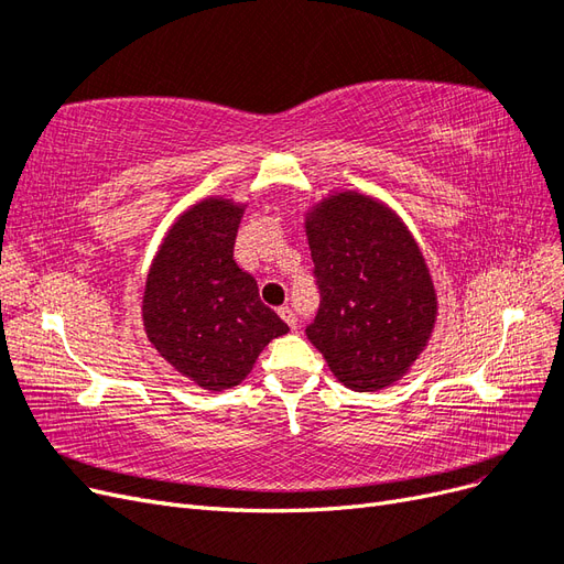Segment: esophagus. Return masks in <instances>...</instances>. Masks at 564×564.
<instances>
[{"label": "esophagus", "instance_id": "obj_1", "mask_svg": "<svg viewBox=\"0 0 564 564\" xmlns=\"http://www.w3.org/2000/svg\"><path fill=\"white\" fill-rule=\"evenodd\" d=\"M280 313V317L289 324V327H292V329H296V324H299V317H296V313L292 311V308H289V305H282V308L278 311Z\"/></svg>", "mask_w": 564, "mask_h": 564}]
</instances>
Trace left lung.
<instances>
[{
	"mask_svg": "<svg viewBox=\"0 0 564 564\" xmlns=\"http://www.w3.org/2000/svg\"><path fill=\"white\" fill-rule=\"evenodd\" d=\"M319 311L305 329L334 377L373 392L400 381L425 350L437 294L423 251L381 199L340 191L305 214Z\"/></svg>",
	"mask_w": 564,
	"mask_h": 564,
	"instance_id": "1",
	"label": "left lung"
}]
</instances>
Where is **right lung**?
I'll return each instance as SVG.
<instances>
[{"label":"right lung","instance_id":"add662e5","mask_svg":"<svg viewBox=\"0 0 564 564\" xmlns=\"http://www.w3.org/2000/svg\"><path fill=\"white\" fill-rule=\"evenodd\" d=\"M245 207L207 197L185 209L145 280L141 311L148 340L204 390L240 386L270 340L289 332L232 259Z\"/></svg>","mask_w":564,"mask_h":564}]
</instances>
